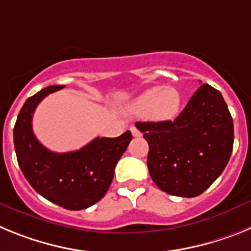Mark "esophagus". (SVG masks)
<instances>
[{
    "label": "esophagus",
    "mask_w": 251,
    "mask_h": 251,
    "mask_svg": "<svg viewBox=\"0 0 251 251\" xmlns=\"http://www.w3.org/2000/svg\"><path fill=\"white\" fill-rule=\"evenodd\" d=\"M130 132H132V134H133V136H134V137H141V136H142V133L139 132V130L137 129L136 127H132V128H130Z\"/></svg>",
    "instance_id": "1"
}]
</instances>
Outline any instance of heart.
Instances as JSON below:
<instances>
[{
  "label": "heart",
  "instance_id": "obj_1",
  "mask_svg": "<svg viewBox=\"0 0 251 251\" xmlns=\"http://www.w3.org/2000/svg\"><path fill=\"white\" fill-rule=\"evenodd\" d=\"M182 106V95L174 86H153L137 97L129 106L132 113H146L156 122L172 121Z\"/></svg>",
  "mask_w": 251,
  "mask_h": 251
}]
</instances>
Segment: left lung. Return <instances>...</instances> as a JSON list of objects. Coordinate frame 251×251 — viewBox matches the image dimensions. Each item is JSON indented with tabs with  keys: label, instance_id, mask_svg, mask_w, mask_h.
Masks as SVG:
<instances>
[{
	"label": "left lung",
	"instance_id": "obj_1",
	"mask_svg": "<svg viewBox=\"0 0 251 251\" xmlns=\"http://www.w3.org/2000/svg\"><path fill=\"white\" fill-rule=\"evenodd\" d=\"M148 142L147 166L166 194L195 197L225 170L234 145V124L219 90L202 84L181 114L167 122H139Z\"/></svg>",
	"mask_w": 251,
	"mask_h": 251
}]
</instances>
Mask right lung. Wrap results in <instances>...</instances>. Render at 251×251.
<instances>
[{
    "instance_id": "right-lung-1",
    "label": "right lung",
    "mask_w": 251,
    "mask_h": 251,
    "mask_svg": "<svg viewBox=\"0 0 251 251\" xmlns=\"http://www.w3.org/2000/svg\"><path fill=\"white\" fill-rule=\"evenodd\" d=\"M64 85L44 88L25 101L13 128V143L22 174L35 191L66 210H83L101 200L114 177L132 133L117 138H95L74 152L55 153L44 147L32 132L36 106Z\"/></svg>"
}]
</instances>
